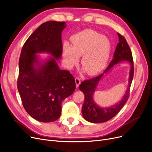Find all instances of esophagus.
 Masks as SVG:
<instances>
[{
	"label": "esophagus",
	"instance_id": "34e87169",
	"mask_svg": "<svg viewBox=\"0 0 152 152\" xmlns=\"http://www.w3.org/2000/svg\"><path fill=\"white\" fill-rule=\"evenodd\" d=\"M75 85H76V86H77V87H78V86H79V85H80V83H81L80 79L79 78H75Z\"/></svg>",
	"mask_w": 152,
	"mask_h": 152
}]
</instances>
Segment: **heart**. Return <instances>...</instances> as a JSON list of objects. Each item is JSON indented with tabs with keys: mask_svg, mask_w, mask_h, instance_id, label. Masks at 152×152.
<instances>
[{
	"mask_svg": "<svg viewBox=\"0 0 152 152\" xmlns=\"http://www.w3.org/2000/svg\"><path fill=\"white\" fill-rule=\"evenodd\" d=\"M72 47L67 43L63 46L64 60L68 68L81 64L87 74L95 75L103 71L109 61L111 52L110 39L101 33L86 29L71 37Z\"/></svg>",
	"mask_w": 152,
	"mask_h": 152,
	"instance_id": "heart-1",
	"label": "heart"
}]
</instances>
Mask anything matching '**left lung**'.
<instances>
[{"mask_svg": "<svg viewBox=\"0 0 152 152\" xmlns=\"http://www.w3.org/2000/svg\"><path fill=\"white\" fill-rule=\"evenodd\" d=\"M118 35L119 42L115 48L113 60L103 74L90 80H85L79 85V90H81L85 95V101L82 108L83 117L86 121L92 123H102L112 119L120 111L129 98L130 88L134 77L132 55L126 39L119 33ZM123 61H127L130 63L128 86L125 95L119 102L111 107L105 108L99 107L95 103L93 98L99 82L104 74H107L117 64Z\"/></svg>", "mask_w": 152, "mask_h": 152, "instance_id": "obj_1", "label": "left lung"}]
</instances>
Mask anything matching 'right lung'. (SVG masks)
Returning a JSON list of instances; mask_svg holds the SVG:
<instances>
[{
    "label": "right lung",
    "mask_w": 152,
    "mask_h": 152,
    "mask_svg": "<svg viewBox=\"0 0 152 152\" xmlns=\"http://www.w3.org/2000/svg\"><path fill=\"white\" fill-rule=\"evenodd\" d=\"M65 21L41 24L24 44L19 59L17 87L23 107L33 119L53 122L61 116V104L75 90L74 77L61 70L57 61L62 53L61 33ZM52 56L45 60L37 54Z\"/></svg>",
    "instance_id": "right-lung-1"
}]
</instances>
